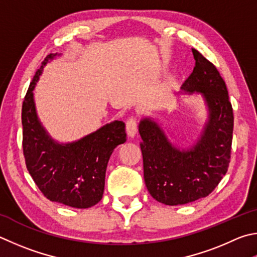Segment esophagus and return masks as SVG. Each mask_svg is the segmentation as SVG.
Listing matches in <instances>:
<instances>
[{"mask_svg": "<svg viewBox=\"0 0 257 257\" xmlns=\"http://www.w3.org/2000/svg\"><path fill=\"white\" fill-rule=\"evenodd\" d=\"M125 132H127L128 137L134 138L137 134V123H136V119L135 118H129L125 122Z\"/></svg>", "mask_w": 257, "mask_h": 257, "instance_id": "esophagus-1", "label": "esophagus"}]
</instances>
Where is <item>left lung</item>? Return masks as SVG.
<instances>
[{"label":"left lung","instance_id":"8db88e82","mask_svg":"<svg viewBox=\"0 0 257 257\" xmlns=\"http://www.w3.org/2000/svg\"><path fill=\"white\" fill-rule=\"evenodd\" d=\"M193 72L182 93L202 96L208 118L192 146L180 148L161 124L145 116L138 125L142 137L144 179L148 192L166 206L207 197L227 173L230 162L234 114L225 81L212 63L192 49Z\"/></svg>","mask_w":257,"mask_h":257}]
</instances>
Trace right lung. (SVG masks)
Wrapping results in <instances>:
<instances>
[{
	"instance_id": "add662e5",
	"label": "right lung",
	"mask_w": 257,
	"mask_h": 257,
	"mask_svg": "<svg viewBox=\"0 0 257 257\" xmlns=\"http://www.w3.org/2000/svg\"><path fill=\"white\" fill-rule=\"evenodd\" d=\"M56 56L59 54H49L41 63L23 101V155L28 171L46 198L68 207L86 209L102 199L111 154L127 141L125 125L114 120L78 141H55L37 114L34 90L44 67Z\"/></svg>"
}]
</instances>
